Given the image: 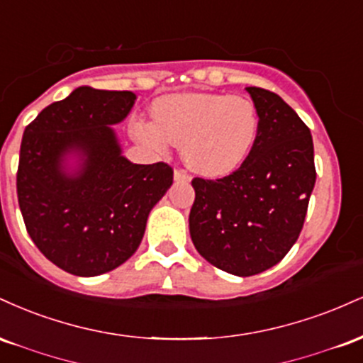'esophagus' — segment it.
Returning a JSON list of instances; mask_svg holds the SVG:
<instances>
[{"mask_svg":"<svg viewBox=\"0 0 363 363\" xmlns=\"http://www.w3.org/2000/svg\"><path fill=\"white\" fill-rule=\"evenodd\" d=\"M174 179H176V181H182V182L191 181V177L187 176V174L184 172V170H181V169H176V170H174Z\"/></svg>","mask_w":363,"mask_h":363,"instance_id":"obj_1","label":"esophagus"}]
</instances>
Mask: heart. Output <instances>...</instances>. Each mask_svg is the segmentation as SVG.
<instances>
[{
  "label": "heart",
  "instance_id": "heart-1",
  "mask_svg": "<svg viewBox=\"0 0 363 363\" xmlns=\"http://www.w3.org/2000/svg\"><path fill=\"white\" fill-rule=\"evenodd\" d=\"M155 124L140 121L133 133L155 150L168 138L181 145V155L194 172L222 177L251 155L259 135V114L245 97L228 94L170 95L153 106Z\"/></svg>",
  "mask_w": 363,
  "mask_h": 363
}]
</instances>
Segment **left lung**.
Masks as SVG:
<instances>
[{
  "mask_svg": "<svg viewBox=\"0 0 363 363\" xmlns=\"http://www.w3.org/2000/svg\"><path fill=\"white\" fill-rule=\"evenodd\" d=\"M259 135L230 176L193 179L189 234L222 272L252 277L278 264L297 242L315 184L311 129L280 95L247 86Z\"/></svg>",
  "mask_w": 363,
  "mask_h": 363,
  "instance_id": "left-lung-1",
  "label": "left lung"
}]
</instances>
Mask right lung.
Segmentation results:
<instances>
[{"instance_id": "add662e5", "label": "right lung", "mask_w": 363, "mask_h": 363, "mask_svg": "<svg viewBox=\"0 0 363 363\" xmlns=\"http://www.w3.org/2000/svg\"><path fill=\"white\" fill-rule=\"evenodd\" d=\"M136 95L78 86L25 128L16 193L28 235L77 277L112 272L136 252L152 208L172 186L164 162L123 155L114 124Z\"/></svg>"}]
</instances>
